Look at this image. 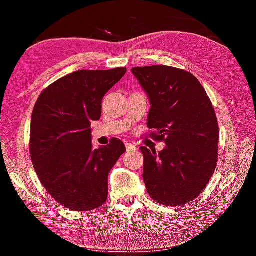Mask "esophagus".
<instances>
[{"label":"esophagus","mask_w":256,"mask_h":256,"mask_svg":"<svg viewBox=\"0 0 256 256\" xmlns=\"http://www.w3.org/2000/svg\"><path fill=\"white\" fill-rule=\"evenodd\" d=\"M125 146H126L128 151H136V146L133 144H130V142H126V144H125Z\"/></svg>","instance_id":"1"}]
</instances>
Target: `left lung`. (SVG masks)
I'll list each match as a JSON object with an SVG mask.
<instances>
[{
  "label": "left lung",
  "mask_w": 256,
  "mask_h": 256,
  "mask_svg": "<svg viewBox=\"0 0 256 256\" xmlns=\"http://www.w3.org/2000/svg\"><path fill=\"white\" fill-rule=\"evenodd\" d=\"M131 71L149 98L146 125L166 144L159 154L140 148L146 190L160 204H186L206 188L216 166L219 128L214 106L192 73L166 66Z\"/></svg>",
  "instance_id": "8db88e82"
}]
</instances>
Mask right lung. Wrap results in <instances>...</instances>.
<instances>
[{
    "mask_svg": "<svg viewBox=\"0 0 256 256\" xmlns=\"http://www.w3.org/2000/svg\"><path fill=\"white\" fill-rule=\"evenodd\" d=\"M126 68L80 70L60 78L40 94L30 125V156L52 196L73 211L106 202L108 174L126 148L118 138L94 149L92 123L102 116V98Z\"/></svg>",
    "mask_w": 256,
    "mask_h": 256,
    "instance_id": "right-lung-1",
    "label": "right lung"
}]
</instances>
